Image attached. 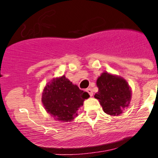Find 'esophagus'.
I'll list each match as a JSON object with an SVG mask.
<instances>
[{"mask_svg":"<svg viewBox=\"0 0 158 158\" xmlns=\"http://www.w3.org/2000/svg\"><path fill=\"white\" fill-rule=\"evenodd\" d=\"M86 92H87L89 94V96H92L93 95V90H92V89H90V88H88V89H86L85 90Z\"/></svg>","mask_w":158,"mask_h":158,"instance_id":"34e87169","label":"esophagus"}]
</instances>
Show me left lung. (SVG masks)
Returning a JSON list of instances; mask_svg holds the SVG:
<instances>
[{
    "instance_id": "left-lung-1",
    "label": "left lung",
    "mask_w": 158,
    "mask_h": 158,
    "mask_svg": "<svg viewBox=\"0 0 158 158\" xmlns=\"http://www.w3.org/2000/svg\"><path fill=\"white\" fill-rule=\"evenodd\" d=\"M98 92L95 97L98 99L105 113L118 115L127 107L131 98V92L126 81L119 77L103 73L96 81Z\"/></svg>"
}]
</instances>
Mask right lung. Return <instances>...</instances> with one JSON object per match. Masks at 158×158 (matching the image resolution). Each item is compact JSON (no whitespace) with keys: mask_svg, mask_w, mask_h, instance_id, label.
Masks as SVG:
<instances>
[{"mask_svg":"<svg viewBox=\"0 0 158 158\" xmlns=\"http://www.w3.org/2000/svg\"><path fill=\"white\" fill-rule=\"evenodd\" d=\"M89 97V93L81 90L62 76L54 78L46 85L42 102L47 112L56 119L67 122L77 115L78 108Z\"/></svg>","mask_w":158,"mask_h":158,"instance_id":"right-lung-1","label":"right lung"}]
</instances>
